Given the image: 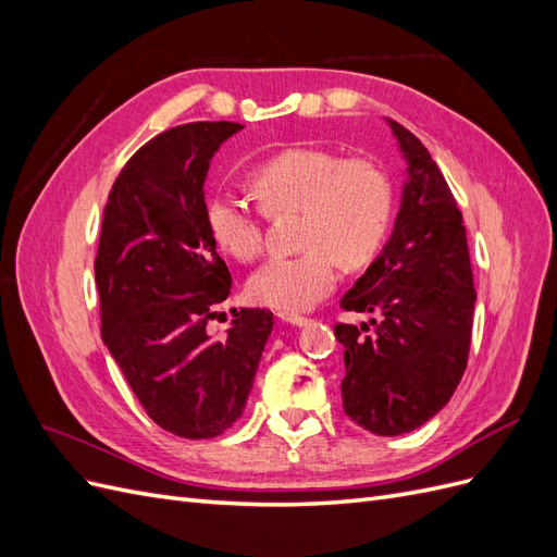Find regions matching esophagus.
<instances>
[{
  "instance_id": "obj_1",
  "label": "esophagus",
  "mask_w": 557,
  "mask_h": 557,
  "mask_svg": "<svg viewBox=\"0 0 557 557\" xmlns=\"http://www.w3.org/2000/svg\"><path fill=\"white\" fill-rule=\"evenodd\" d=\"M278 318L283 320V323H288L293 327H305L309 323V318L297 315V313H278Z\"/></svg>"
}]
</instances>
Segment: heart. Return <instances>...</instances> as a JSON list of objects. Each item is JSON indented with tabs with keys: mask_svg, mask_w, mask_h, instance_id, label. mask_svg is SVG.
<instances>
[{
	"mask_svg": "<svg viewBox=\"0 0 557 557\" xmlns=\"http://www.w3.org/2000/svg\"><path fill=\"white\" fill-rule=\"evenodd\" d=\"M250 188L269 215L301 211L299 246L307 250L272 258L246 285L256 305L281 313L309 311L332 293L336 260L350 269L367 264L391 227V183L369 160L288 148L258 166ZM207 225L215 246L234 260L250 262L264 248L262 215L232 195L209 201Z\"/></svg>",
	"mask_w": 557,
	"mask_h": 557,
	"instance_id": "heart-1",
	"label": "heart"
}]
</instances>
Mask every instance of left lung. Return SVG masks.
<instances>
[{
  "mask_svg": "<svg viewBox=\"0 0 557 557\" xmlns=\"http://www.w3.org/2000/svg\"><path fill=\"white\" fill-rule=\"evenodd\" d=\"M385 123L407 162L399 211L391 239L342 297V309L372 313L373 332L339 323L334 336L344 346L346 416L397 436L425 425L458 387L476 290L462 213L444 174L407 127Z\"/></svg>",
  "mask_w": 557,
  "mask_h": 557,
  "instance_id": "1",
  "label": "left lung"
}]
</instances>
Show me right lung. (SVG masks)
<instances>
[{"mask_svg": "<svg viewBox=\"0 0 557 557\" xmlns=\"http://www.w3.org/2000/svg\"><path fill=\"white\" fill-rule=\"evenodd\" d=\"M239 129L188 123L141 146L109 193L95 260L104 346L146 413L183 440L237 423L274 327L272 311L242 309L223 339L207 330L232 276L207 225L205 183Z\"/></svg>", "mask_w": 557, "mask_h": 557, "instance_id": "1", "label": "right lung"}]
</instances>
